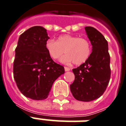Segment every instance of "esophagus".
I'll return each instance as SVG.
<instances>
[{"instance_id":"34e87169","label":"esophagus","mask_w":126,"mask_h":126,"mask_svg":"<svg viewBox=\"0 0 126 126\" xmlns=\"http://www.w3.org/2000/svg\"><path fill=\"white\" fill-rule=\"evenodd\" d=\"M64 68H65V71H70V68H69V67H65Z\"/></svg>"}]
</instances>
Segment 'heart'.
I'll return each mask as SVG.
<instances>
[{
    "label": "heart",
    "mask_w": 126,
    "mask_h": 126,
    "mask_svg": "<svg viewBox=\"0 0 126 126\" xmlns=\"http://www.w3.org/2000/svg\"><path fill=\"white\" fill-rule=\"evenodd\" d=\"M46 48L50 57L57 60L66 52L67 55L61 58L64 63H74L81 65L89 59L92 48L90 42L84 38L65 34L59 36L57 40H48L46 43Z\"/></svg>",
    "instance_id": "obj_1"
}]
</instances>
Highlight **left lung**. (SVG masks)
I'll return each instance as SVG.
<instances>
[{"instance_id":"obj_1","label":"left lung","mask_w":126,"mask_h":126,"mask_svg":"<svg viewBox=\"0 0 126 126\" xmlns=\"http://www.w3.org/2000/svg\"><path fill=\"white\" fill-rule=\"evenodd\" d=\"M93 46L90 57L84 63L73 69L75 75L70 90L78 100L92 101L105 93L111 77L108 43L100 32L90 26L85 28Z\"/></svg>"}]
</instances>
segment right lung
<instances>
[{
  "mask_svg": "<svg viewBox=\"0 0 126 126\" xmlns=\"http://www.w3.org/2000/svg\"><path fill=\"white\" fill-rule=\"evenodd\" d=\"M48 39L46 29L33 26L21 34L15 48L14 79L21 93L33 100L46 99L54 82L65 73L47 52Z\"/></svg>",
  "mask_w": 126,
  "mask_h": 126,
  "instance_id": "right-lung-1",
  "label": "right lung"
}]
</instances>
